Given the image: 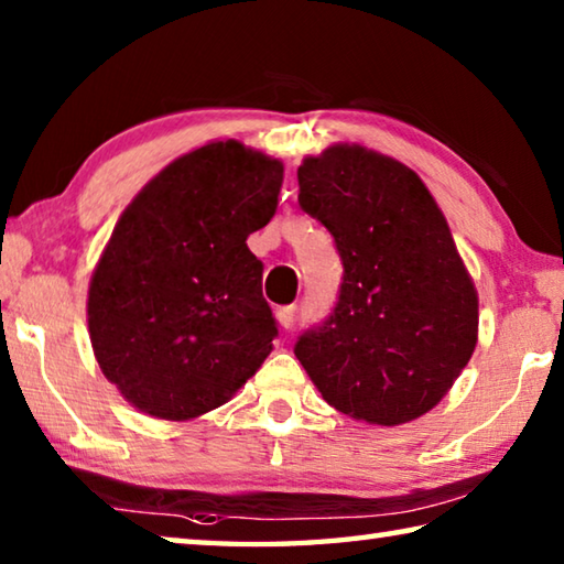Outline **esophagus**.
I'll use <instances>...</instances> for the list:
<instances>
[{
  "label": "esophagus",
  "mask_w": 564,
  "mask_h": 564,
  "mask_svg": "<svg viewBox=\"0 0 564 564\" xmlns=\"http://www.w3.org/2000/svg\"><path fill=\"white\" fill-rule=\"evenodd\" d=\"M275 321H279V326L289 330L295 321V308L293 305H283V308H275Z\"/></svg>",
  "instance_id": "1"
}]
</instances>
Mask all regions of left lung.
I'll return each mask as SVG.
<instances>
[{
  "mask_svg": "<svg viewBox=\"0 0 564 564\" xmlns=\"http://www.w3.org/2000/svg\"><path fill=\"white\" fill-rule=\"evenodd\" d=\"M299 204L343 261L338 303L295 343L323 400L403 425L445 398L477 346V291L441 206L413 169L360 144L299 166Z\"/></svg>",
  "mask_w": 564,
  "mask_h": 564,
  "instance_id": "left-lung-1",
  "label": "left lung"
}]
</instances>
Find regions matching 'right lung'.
Listing matches in <instances>:
<instances>
[{
	"label": "right lung",
	"instance_id": "right-lung-1",
	"mask_svg": "<svg viewBox=\"0 0 564 564\" xmlns=\"http://www.w3.org/2000/svg\"><path fill=\"white\" fill-rule=\"evenodd\" d=\"M283 164L241 141L171 161L123 208L91 273L94 356L129 403L194 420L228 403L279 328L246 238L271 221Z\"/></svg>",
	"mask_w": 564,
	"mask_h": 564
}]
</instances>
